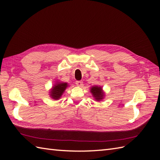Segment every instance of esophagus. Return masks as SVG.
Listing matches in <instances>:
<instances>
[{"instance_id":"1","label":"esophagus","mask_w":160,"mask_h":160,"mask_svg":"<svg viewBox=\"0 0 160 160\" xmlns=\"http://www.w3.org/2000/svg\"><path fill=\"white\" fill-rule=\"evenodd\" d=\"M82 81H76V84L78 87H82Z\"/></svg>"}]
</instances>
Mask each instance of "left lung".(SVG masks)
<instances>
[{
  "mask_svg": "<svg viewBox=\"0 0 160 160\" xmlns=\"http://www.w3.org/2000/svg\"><path fill=\"white\" fill-rule=\"evenodd\" d=\"M90 92L92 94L95 100L97 102H100L104 98L105 93L101 86H92L90 89Z\"/></svg>",
  "mask_w": 160,
  "mask_h": 160,
  "instance_id": "8db88e82",
  "label": "left lung"
}]
</instances>
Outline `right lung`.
Instances as JSON below:
<instances>
[{
  "mask_svg": "<svg viewBox=\"0 0 160 160\" xmlns=\"http://www.w3.org/2000/svg\"><path fill=\"white\" fill-rule=\"evenodd\" d=\"M69 87V84L60 81H56V83L53 84L52 89L49 90V96L54 100L60 99L64 91Z\"/></svg>",
  "mask_w": 160,
  "mask_h": 160,
  "instance_id": "add662e5",
  "label": "right lung"
}]
</instances>
